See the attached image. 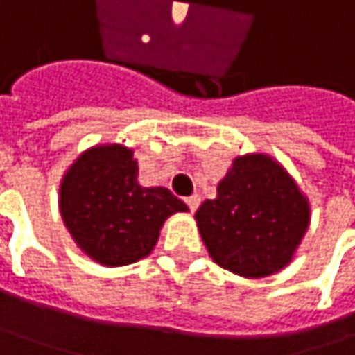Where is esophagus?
Masks as SVG:
<instances>
[{"mask_svg":"<svg viewBox=\"0 0 355 355\" xmlns=\"http://www.w3.org/2000/svg\"><path fill=\"white\" fill-rule=\"evenodd\" d=\"M184 201H185V205H187V209L193 213L196 209H198V205L201 199H199V196H191V198H185Z\"/></svg>","mask_w":355,"mask_h":355,"instance_id":"34e87169","label":"esophagus"}]
</instances>
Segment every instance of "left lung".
<instances>
[{
    "label": "left lung",
    "mask_w": 355,
    "mask_h": 355,
    "mask_svg": "<svg viewBox=\"0 0 355 355\" xmlns=\"http://www.w3.org/2000/svg\"><path fill=\"white\" fill-rule=\"evenodd\" d=\"M213 261L243 277L280 270L306 233L308 203L291 175L266 156L237 157L196 211Z\"/></svg>",
    "instance_id": "obj_1"
}]
</instances>
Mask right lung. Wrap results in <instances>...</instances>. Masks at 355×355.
<instances>
[{
  "mask_svg": "<svg viewBox=\"0 0 355 355\" xmlns=\"http://www.w3.org/2000/svg\"><path fill=\"white\" fill-rule=\"evenodd\" d=\"M178 211L187 207L170 189L138 184V164L122 146L85 152L62 180V221L101 265H130L150 254L159 227Z\"/></svg>",
  "mask_w": 355,
  "mask_h": 355,
  "instance_id": "1",
  "label": "right lung"
}]
</instances>
